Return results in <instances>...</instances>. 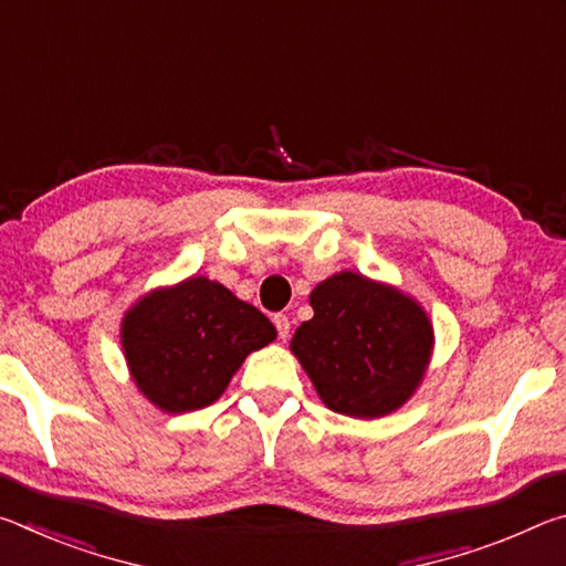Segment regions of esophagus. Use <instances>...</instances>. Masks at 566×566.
<instances>
[{"mask_svg":"<svg viewBox=\"0 0 566 566\" xmlns=\"http://www.w3.org/2000/svg\"><path fill=\"white\" fill-rule=\"evenodd\" d=\"M274 327L276 334H280V339L290 337V317H286V314H274Z\"/></svg>","mask_w":566,"mask_h":566,"instance_id":"obj_1","label":"esophagus"}]
</instances>
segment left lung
Returning <instances> with one entry per match:
<instances>
[{
	"mask_svg": "<svg viewBox=\"0 0 566 566\" xmlns=\"http://www.w3.org/2000/svg\"><path fill=\"white\" fill-rule=\"evenodd\" d=\"M292 352L332 411L391 415L415 395L434 347L427 312L399 290L354 272L332 274L310 294Z\"/></svg>",
	"mask_w": 566,
	"mask_h": 566,
	"instance_id": "8db88e82",
	"label": "left lung"
}]
</instances>
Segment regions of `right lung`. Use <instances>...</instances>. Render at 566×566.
Here are the masks:
<instances>
[{"label": "right lung", "mask_w": 566, "mask_h": 566, "mask_svg": "<svg viewBox=\"0 0 566 566\" xmlns=\"http://www.w3.org/2000/svg\"><path fill=\"white\" fill-rule=\"evenodd\" d=\"M274 337V324L256 306L207 276L145 294L122 319L132 379L169 415L212 405L247 354Z\"/></svg>", "instance_id": "add662e5"}]
</instances>
